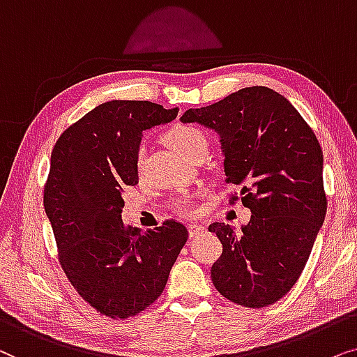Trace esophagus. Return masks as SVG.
Segmentation results:
<instances>
[{
	"label": "esophagus",
	"mask_w": 357,
	"mask_h": 357,
	"mask_svg": "<svg viewBox=\"0 0 357 357\" xmlns=\"http://www.w3.org/2000/svg\"><path fill=\"white\" fill-rule=\"evenodd\" d=\"M188 230H189V236H191V238H196V236L204 234V230H206V228H204L202 225H197L196 223V225H189Z\"/></svg>",
	"instance_id": "34e87169"
}]
</instances>
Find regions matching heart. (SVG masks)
<instances>
[{"label": "heart", "instance_id": "b5f03b06", "mask_svg": "<svg viewBox=\"0 0 357 357\" xmlns=\"http://www.w3.org/2000/svg\"><path fill=\"white\" fill-rule=\"evenodd\" d=\"M163 142L171 150H174L176 153H179L189 160L196 153L207 150V137L204 135L201 129L192 126L171 127V129H168L163 134ZM142 156H144V151H140L139 156H137V169L142 168ZM176 208H178V212L181 215L192 217L197 213V202L194 197L186 196L178 202Z\"/></svg>", "mask_w": 357, "mask_h": 357}]
</instances>
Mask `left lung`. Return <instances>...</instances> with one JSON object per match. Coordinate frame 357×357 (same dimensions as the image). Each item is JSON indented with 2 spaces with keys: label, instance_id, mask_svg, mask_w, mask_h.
Masks as SVG:
<instances>
[{
  "label": "left lung",
  "instance_id": "left-lung-1",
  "mask_svg": "<svg viewBox=\"0 0 357 357\" xmlns=\"http://www.w3.org/2000/svg\"><path fill=\"white\" fill-rule=\"evenodd\" d=\"M181 122L217 132L227 183L241 186V204L251 211L240 234L228 223L208 227L223 246L211 269L213 286L243 307L278 302L302 274L326 215L315 134L282 94L266 86L188 109Z\"/></svg>",
  "mask_w": 357,
  "mask_h": 357
}]
</instances>
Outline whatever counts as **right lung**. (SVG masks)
<instances>
[{
	"instance_id": "add662e5",
	"label": "right lung",
	"mask_w": 357,
	"mask_h": 357,
	"mask_svg": "<svg viewBox=\"0 0 357 357\" xmlns=\"http://www.w3.org/2000/svg\"><path fill=\"white\" fill-rule=\"evenodd\" d=\"M150 101L99 104L56 140L44 189L59 261L101 315L134 317L161 296L188 228L168 220L142 231L122 222L126 186L139 183L142 132L178 116Z\"/></svg>"
}]
</instances>
